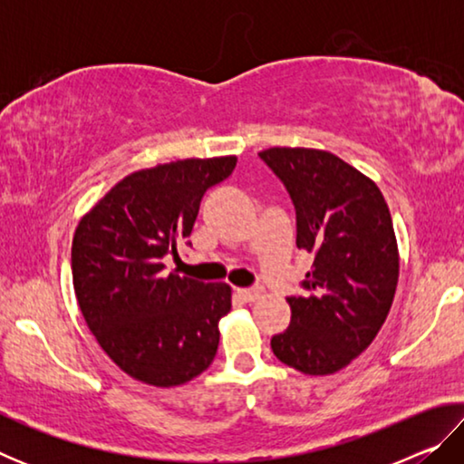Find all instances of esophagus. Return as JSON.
Wrapping results in <instances>:
<instances>
[{
    "mask_svg": "<svg viewBox=\"0 0 464 464\" xmlns=\"http://www.w3.org/2000/svg\"><path fill=\"white\" fill-rule=\"evenodd\" d=\"M235 295H237L243 303H251L262 295V290L260 288H237L235 290Z\"/></svg>",
    "mask_w": 464,
    "mask_h": 464,
    "instance_id": "esophagus-1",
    "label": "esophagus"
}]
</instances>
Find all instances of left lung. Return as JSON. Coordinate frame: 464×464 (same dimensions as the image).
Returning <instances> with one entry per match:
<instances>
[{
	"label": "left lung",
	"instance_id": "left-lung-1",
	"mask_svg": "<svg viewBox=\"0 0 464 464\" xmlns=\"http://www.w3.org/2000/svg\"><path fill=\"white\" fill-rule=\"evenodd\" d=\"M260 160L295 204L296 247L315 257L304 295L286 298L293 317L272 352L295 371L332 374L362 354L389 315L399 278L389 207L372 179L334 153L272 147Z\"/></svg>",
	"mask_w": 464,
	"mask_h": 464
}]
</instances>
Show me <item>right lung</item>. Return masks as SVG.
<instances>
[{
	"label": "right lung",
	"mask_w": 464,
	"mask_h": 464,
	"mask_svg": "<svg viewBox=\"0 0 464 464\" xmlns=\"http://www.w3.org/2000/svg\"><path fill=\"white\" fill-rule=\"evenodd\" d=\"M237 157L182 160L121 179L77 225L72 272L77 303L102 350L124 372L176 387L207 371L231 288L166 274V256L192 246L204 192Z\"/></svg>",
	"instance_id": "1"
}]
</instances>
